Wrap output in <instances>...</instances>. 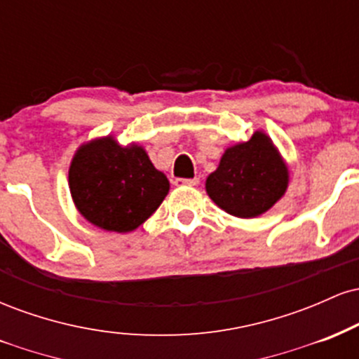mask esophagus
Listing matches in <instances>:
<instances>
[{
    "mask_svg": "<svg viewBox=\"0 0 359 359\" xmlns=\"http://www.w3.org/2000/svg\"><path fill=\"white\" fill-rule=\"evenodd\" d=\"M174 184L175 185H189V187H192V185L199 184V177H194V179H175Z\"/></svg>",
    "mask_w": 359,
    "mask_h": 359,
    "instance_id": "esophagus-1",
    "label": "esophagus"
}]
</instances>
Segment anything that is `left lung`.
<instances>
[{"mask_svg": "<svg viewBox=\"0 0 359 359\" xmlns=\"http://www.w3.org/2000/svg\"><path fill=\"white\" fill-rule=\"evenodd\" d=\"M288 168L269 135L253 133L248 142L226 148L219 167L205 180L208 196L222 211L250 219L282 199Z\"/></svg>", "mask_w": 359, "mask_h": 359, "instance_id": "obj_1", "label": "left lung"}]
</instances>
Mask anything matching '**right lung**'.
<instances>
[{
	"instance_id": "add662e5",
	"label": "right lung",
	"mask_w": 359,
	"mask_h": 359,
	"mask_svg": "<svg viewBox=\"0 0 359 359\" xmlns=\"http://www.w3.org/2000/svg\"><path fill=\"white\" fill-rule=\"evenodd\" d=\"M69 189L77 211L90 224L114 233H130L143 224L170 189L145 148L121 147L113 137L79 147L69 168Z\"/></svg>"
}]
</instances>
